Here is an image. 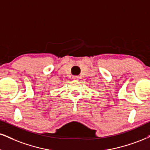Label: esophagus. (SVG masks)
I'll list each match as a JSON object with an SVG mask.
<instances>
[{"label":"esophagus","instance_id":"34e87169","mask_svg":"<svg viewBox=\"0 0 150 150\" xmlns=\"http://www.w3.org/2000/svg\"><path fill=\"white\" fill-rule=\"evenodd\" d=\"M72 78H73V79H74V80H76V79H79V76H74Z\"/></svg>","mask_w":150,"mask_h":150}]
</instances>
